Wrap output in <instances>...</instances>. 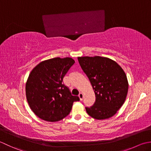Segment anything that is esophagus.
<instances>
[{
  "label": "esophagus",
  "mask_w": 151,
  "mask_h": 151,
  "mask_svg": "<svg viewBox=\"0 0 151 151\" xmlns=\"http://www.w3.org/2000/svg\"><path fill=\"white\" fill-rule=\"evenodd\" d=\"M79 98L80 100H82L83 99V94L82 93H80L79 94Z\"/></svg>",
  "instance_id": "esophagus-1"
}]
</instances>
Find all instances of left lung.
Wrapping results in <instances>:
<instances>
[{
	"mask_svg": "<svg viewBox=\"0 0 151 151\" xmlns=\"http://www.w3.org/2000/svg\"><path fill=\"white\" fill-rule=\"evenodd\" d=\"M83 71L90 81L96 96L93 106L85 107L92 117H111L124 103L128 82L124 70L115 61L100 56L78 58Z\"/></svg>",
	"mask_w": 151,
	"mask_h": 151,
	"instance_id": "left-lung-1",
	"label": "left lung"
}]
</instances>
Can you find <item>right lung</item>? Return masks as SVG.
<instances>
[{"instance_id":"1","label":"right lung","mask_w":151,"mask_h":151,"mask_svg":"<svg viewBox=\"0 0 151 151\" xmlns=\"http://www.w3.org/2000/svg\"><path fill=\"white\" fill-rule=\"evenodd\" d=\"M74 63L72 58L56 57L42 61L32 69L26 83V97L39 118L48 122L60 121L71 111L73 103L79 101L63 83Z\"/></svg>"}]
</instances>
